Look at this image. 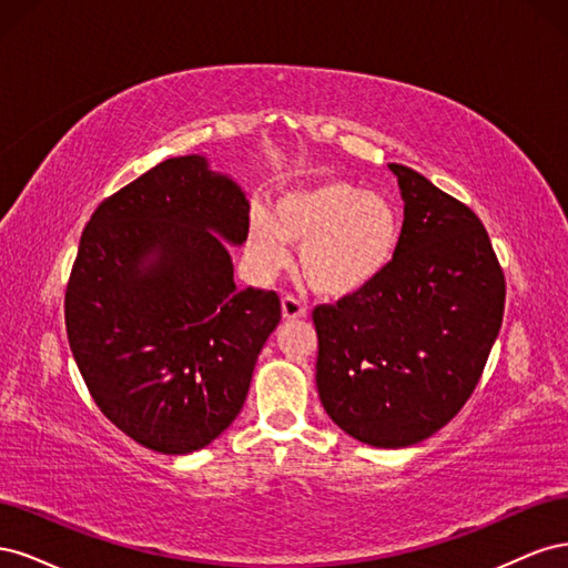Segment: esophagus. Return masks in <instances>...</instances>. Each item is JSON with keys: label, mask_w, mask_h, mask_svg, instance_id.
Masks as SVG:
<instances>
[{"label": "esophagus", "mask_w": 568, "mask_h": 568, "mask_svg": "<svg viewBox=\"0 0 568 568\" xmlns=\"http://www.w3.org/2000/svg\"><path fill=\"white\" fill-rule=\"evenodd\" d=\"M282 315H284V320H298L305 315V307L296 296H284L282 298Z\"/></svg>", "instance_id": "1"}]
</instances>
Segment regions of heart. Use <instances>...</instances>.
Returning <instances> with one entry per match:
<instances>
[{
	"mask_svg": "<svg viewBox=\"0 0 568 568\" xmlns=\"http://www.w3.org/2000/svg\"><path fill=\"white\" fill-rule=\"evenodd\" d=\"M403 220L384 194L324 180L291 189L272 213L253 215L246 230V255L261 274L288 261V244L298 248L305 284L324 298H348L382 277L398 253Z\"/></svg>",
	"mask_w": 568,
	"mask_h": 568,
	"instance_id": "heart-1",
	"label": "heart"
}]
</instances>
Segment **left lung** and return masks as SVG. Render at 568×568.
Instances as JSON below:
<instances>
[{"label": "left lung", "mask_w": 568, "mask_h": 568, "mask_svg": "<svg viewBox=\"0 0 568 568\" xmlns=\"http://www.w3.org/2000/svg\"><path fill=\"white\" fill-rule=\"evenodd\" d=\"M405 201L379 280L317 305V390L332 422L374 448L434 436L469 400L505 313V274L478 215L390 163Z\"/></svg>", "instance_id": "obj_1"}]
</instances>
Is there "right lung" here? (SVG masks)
<instances>
[{
	"label": "right lung",
	"mask_w": 568,
	"mask_h": 568,
	"mask_svg": "<svg viewBox=\"0 0 568 568\" xmlns=\"http://www.w3.org/2000/svg\"><path fill=\"white\" fill-rule=\"evenodd\" d=\"M248 201L203 156L168 159L99 203L65 286V332L97 407L163 455L215 440L244 407L282 320L274 291L234 284Z\"/></svg>",
	"instance_id": "add662e5"
}]
</instances>
